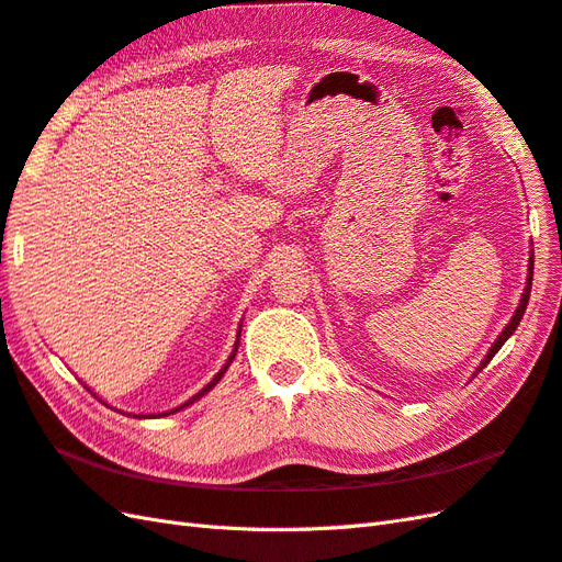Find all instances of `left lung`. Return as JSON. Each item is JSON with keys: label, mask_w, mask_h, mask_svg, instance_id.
Instances as JSON below:
<instances>
[{"label": "left lung", "mask_w": 562, "mask_h": 562, "mask_svg": "<svg viewBox=\"0 0 562 562\" xmlns=\"http://www.w3.org/2000/svg\"><path fill=\"white\" fill-rule=\"evenodd\" d=\"M531 279H533V250H531V255H529V265H527V285H525V293H522V297H519V305H517V310H515V314H513V319L505 324V328L503 331L498 334V338L494 340V346L488 348V352L484 355V360L479 362V367H476V372L472 374V376H476L479 372H482V369L494 360V355L503 348V344L505 340H508L513 334H515V328H517V324H519V319L525 317V310H527V303H529V293H531Z\"/></svg>", "instance_id": "obj_1"}]
</instances>
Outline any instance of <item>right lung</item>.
Returning a JSON list of instances; mask_svg holds the SVG:
<instances>
[{
    "instance_id": "right-lung-1",
    "label": "right lung",
    "mask_w": 562,
    "mask_h": 562,
    "mask_svg": "<svg viewBox=\"0 0 562 562\" xmlns=\"http://www.w3.org/2000/svg\"><path fill=\"white\" fill-rule=\"evenodd\" d=\"M240 328H243V324L238 326V336H236V344H234V350H231V355H228V360H226V364H224L222 369H218V372L214 374V379L210 381V384H207V386H204V389H200V391H198V393L193 395V398H190V401H186L183 405H178V407H173V409H167V413H159V415H155V417H167V415H173V413H178V409H183V407H188V405H193L195 401H200V398H202V395H204V393H210V391H212V389H214V386L218 384V381H222V376L226 374V369L231 367V362H234V358H236V352H238V346H240ZM88 391H90V389H88ZM90 393H92V391H90ZM94 395H98V393H94ZM100 401H102V398H100ZM102 403H104V401H102ZM104 405H106V403H104ZM119 413H121V409H119ZM126 415H128V413H126ZM133 417H143V415H133ZM145 417H149V415H145Z\"/></svg>"
}]
</instances>
